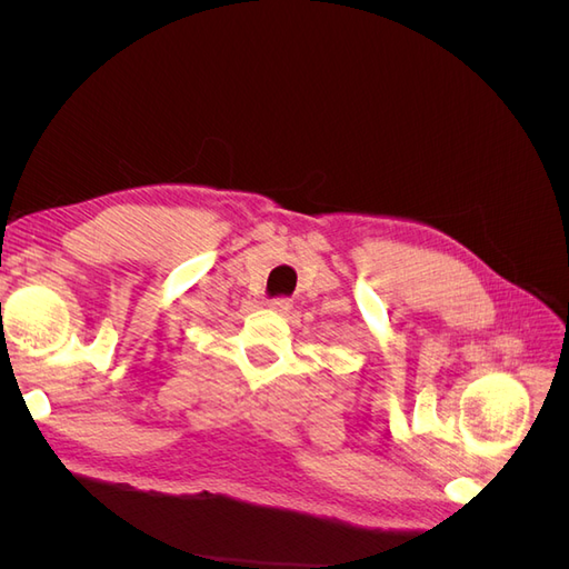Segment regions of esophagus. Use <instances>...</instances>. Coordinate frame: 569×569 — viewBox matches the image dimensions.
<instances>
[{
  "label": "esophagus",
  "mask_w": 569,
  "mask_h": 569,
  "mask_svg": "<svg viewBox=\"0 0 569 569\" xmlns=\"http://www.w3.org/2000/svg\"><path fill=\"white\" fill-rule=\"evenodd\" d=\"M270 308H272V311H278V313H289L291 311V299L274 297V299H270Z\"/></svg>",
  "instance_id": "obj_1"
}]
</instances>
